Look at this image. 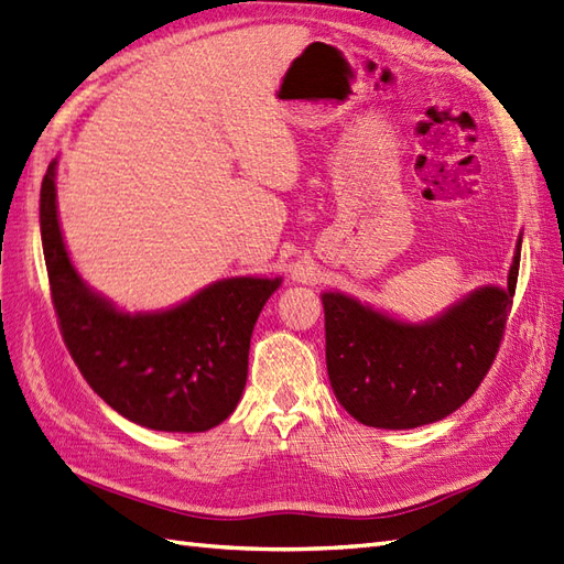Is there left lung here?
<instances>
[{
  "label": "left lung",
  "mask_w": 564,
  "mask_h": 564,
  "mask_svg": "<svg viewBox=\"0 0 564 564\" xmlns=\"http://www.w3.org/2000/svg\"><path fill=\"white\" fill-rule=\"evenodd\" d=\"M517 273L519 248L508 288H481L424 326L324 293L326 369L340 405L377 429H414L465 405L496 362Z\"/></svg>",
  "instance_id": "left-lung-1"
}]
</instances>
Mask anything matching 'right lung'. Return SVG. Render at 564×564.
<instances>
[{
	"instance_id": "1",
	"label": "right lung",
	"mask_w": 564,
	"mask_h": 564,
	"mask_svg": "<svg viewBox=\"0 0 564 564\" xmlns=\"http://www.w3.org/2000/svg\"><path fill=\"white\" fill-rule=\"evenodd\" d=\"M42 250L56 322L83 379L109 408L154 431H209L248 381L250 338L279 279H228L162 314H123L70 267L56 219L54 162L40 191Z\"/></svg>"
}]
</instances>
